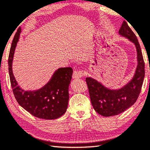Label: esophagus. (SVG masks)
<instances>
[{"label": "esophagus", "mask_w": 150, "mask_h": 150, "mask_svg": "<svg viewBox=\"0 0 150 150\" xmlns=\"http://www.w3.org/2000/svg\"><path fill=\"white\" fill-rule=\"evenodd\" d=\"M83 75H84V72L83 71H75L73 73V78L75 79H77L82 77Z\"/></svg>", "instance_id": "34e87169"}]
</instances>
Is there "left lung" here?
I'll return each instance as SVG.
<instances>
[{
    "mask_svg": "<svg viewBox=\"0 0 150 150\" xmlns=\"http://www.w3.org/2000/svg\"><path fill=\"white\" fill-rule=\"evenodd\" d=\"M119 35L126 38L135 45L137 53V67L132 79L119 89H110L91 77H86L90 98L95 110L103 117L117 115L131 107L137 100L145 76V63L137 36L123 21Z\"/></svg>",
    "mask_w": 150,
    "mask_h": 150,
    "instance_id": "8db88e82",
    "label": "left lung"
}]
</instances>
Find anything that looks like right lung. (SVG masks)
Segmentation results:
<instances>
[{
    "label": "right lung",
    "instance_id": "obj_1",
    "mask_svg": "<svg viewBox=\"0 0 150 150\" xmlns=\"http://www.w3.org/2000/svg\"><path fill=\"white\" fill-rule=\"evenodd\" d=\"M21 29L14 35L10 49L8 66L11 88L18 103L35 117L55 119L67 111L69 99V86L73 75L71 67L59 68L53 73L47 84L36 91H24L18 86L12 72V62L15 49L19 40Z\"/></svg>",
    "mask_w": 150,
    "mask_h": 150
}]
</instances>
